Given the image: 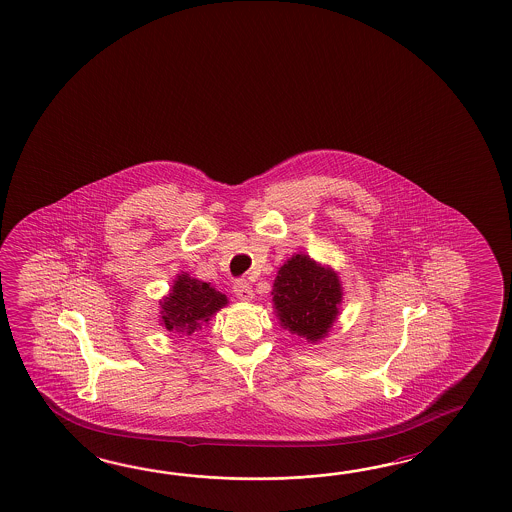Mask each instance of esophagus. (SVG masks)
Wrapping results in <instances>:
<instances>
[{"label":"esophagus","mask_w":512,"mask_h":512,"mask_svg":"<svg viewBox=\"0 0 512 512\" xmlns=\"http://www.w3.org/2000/svg\"><path fill=\"white\" fill-rule=\"evenodd\" d=\"M233 292H235V296L239 297L240 301H251L253 299V290H251L250 284L246 283V281L235 283Z\"/></svg>","instance_id":"esophagus-1"}]
</instances>
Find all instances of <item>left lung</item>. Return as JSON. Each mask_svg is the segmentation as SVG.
<instances>
[{
  "label": "left lung",
  "mask_w": 512,
  "mask_h": 512,
  "mask_svg": "<svg viewBox=\"0 0 512 512\" xmlns=\"http://www.w3.org/2000/svg\"><path fill=\"white\" fill-rule=\"evenodd\" d=\"M341 301L338 272L310 259L307 253H294L286 259L273 281V312L281 327L310 343L329 336L340 316Z\"/></svg>",
  "instance_id": "1"
}]
</instances>
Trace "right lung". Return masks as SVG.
I'll return each instance as SVG.
<instances>
[{
    "label": "right lung",
    "mask_w": 512,
    "mask_h": 512,
    "mask_svg": "<svg viewBox=\"0 0 512 512\" xmlns=\"http://www.w3.org/2000/svg\"><path fill=\"white\" fill-rule=\"evenodd\" d=\"M228 296L211 283H204L182 272L172 281L169 294L159 299V325L169 332L191 336L209 325L220 308L228 307Z\"/></svg>",
    "instance_id": "add662e5"
}]
</instances>
